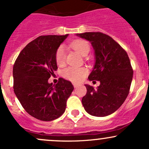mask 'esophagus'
Instances as JSON below:
<instances>
[{
    "mask_svg": "<svg viewBox=\"0 0 149 149\" xmlns=\"http://www.w3.org/2000/svg\"><path fill=\"white\" fill-rule=\"evenodd\" d=\"M73 86H74V88H77L78 86H79V84H78V83H73Z\"/></svg>",
    "mask_w": 149,
    "mask_h": 149,
    "instance_id": "obj_1",
    "label": "esophagus"
}]
</instances>
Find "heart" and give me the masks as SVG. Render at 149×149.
<instances>
[{"label": "heart", "instance_id": "heart-1", "mask_svg": "<svg viewBox=\"0 0 149 149\" xmlns=\"http://www.w3.org/2000/svg\"><path fill=\"white\" fill-rule=\"evenodd\" d=\"M70 46L82 56H86L90 52V45L86 40H74L70 43ZM55 60L58 66H62L65 64L66 49L64 46L61 45L58 47L55 54ZM87 73L88 69L85 67L69 66L65 68L62 72L63 77L72 82H78L81 81L87 75Z\"/></svg>", "mask_w": 149, "mask_h": 149}]
</instances>
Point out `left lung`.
Instances as JSON below:
<instances>
[{"label": "left lung", "instance_id": "8db88e82", "mask_svg": "<svg viewBox=\"0 0 149 149\" xmlns=\"http://www.w3.org/2000/svg\"><path fill=\"white\" fill-rule=\"evenodd\" d=\"M78 36L91 42L95 63L88 76L89 81L100 83L96 90L85 85L87 93L82 104L88 114L106 117L117 110L130 90L133 69L126 51L109 36L102 32H85Z\"/></svg>", "mask_w": 149, "mask_h": 149}]
</instances>
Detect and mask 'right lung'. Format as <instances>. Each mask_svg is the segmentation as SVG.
<instances>
[{"instance_id": "obj_1", "label": "right lung", "mask_w": 149, "mask_h": 149, "mask_svg": "<svg viewBox=\"0 0 149 149\" xmlns=\"http://www.w3.org/2000/svg\"><path fill=\"white\" fill-rule=\"evenodd\" d=\"M68 35L40 36L20 52L13 66V89L24 110L35 118L52 121L65 112L73 88L70 81L58 78L49 83L57 70L55 54Z\"/></svg>"}]
</instances>
